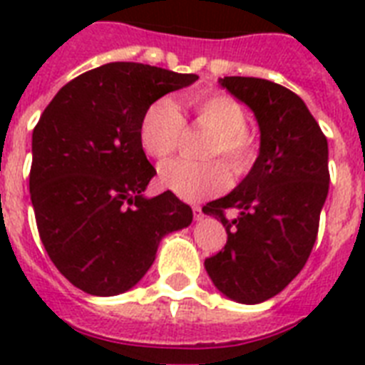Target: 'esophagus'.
Instances as JSON below:
<instances>
[{
    "mask_svg": "<svg viewBox=\"0 0 365 365\" xmlns=\"http://www.w3.org/2000/svg\"><path fill=\"white\" fill-rule=\"evenodd\" d=\"M193 216H195V220L199 222V220H202V217H205V212H202V208H199V206H195Z\"/></svg>",
    "mask_w": 365,
    "mask_h": 365,
    "instance_id": "1",
    "label": "esophagus"
}]
</instances>
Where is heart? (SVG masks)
Returning <instances> with one entry per match:
<instances>
[{"instance_id":"b5f03b06","label":"heart","mask_w":365,"mask_h":365,"mask_svg":"<svg viewBox=\"0 0 365 365\" xmlns=\"http://www.w3.org/2000/svg\"><path fill=\"white\" fill-rule=\"evenodd\" d=\"M183 108L193 115L195 126L210 132V140L202 151L205 159L223 160L237 178L252 170L259 153V143L254 132L246 126L248 115L239 100L220 91L197 93L183 100ZM183 132L185 119L176 102L159 98L143 111L138 126V140L149 157L163 160L176 153ZM225 167L219 160L189 163L178 159L160 166L159 180L180 199L197 202L227 189L231 178L228 168Z\"/></svg>"}]
</instances>
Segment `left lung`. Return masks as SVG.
Segmentation results:
<instances>
[{
	"label": "left lung",
	"instance_id": "1",
	"mask_svg": "<svg viewBox=\"0 0 365 365\" xmlns=\"http://www.w3.org/2000/svg\"><path fill=\"white\" fill-rule=\"evenodd\" d=\"M255 113L259 157L240 185L202 208L227 231V242L205 267L216 288L239 303L280 294L305 267L328 197V140L303 100L259 77L220 79ZM241 216L229 222L225 210Z\"/></svg>",
	"mask_w": 365,
	"mask_h": 365
}]
</instances>
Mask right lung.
<instances>
[{
    "label": "right lung",
    "instance_id": "add662e5",
    "mask_svg": "<svg viewBox=\"0 0 365 365\" xmlns=\"http://www.w3.org/2000/svg\"><path fill=\"white\" fill-rule=\"evenodd\" d=\"M138 62H110L60 88L31 136L30 197L54 267L91 295L130 289L159 240L187 227L191 206L172 191L145 199L157 174L138 140L151 102L195 83Z\"/></svg>",
    "mask_w": 365,
    "mask_h": 365
}]
</instances>
